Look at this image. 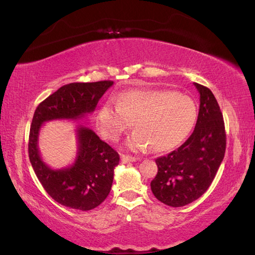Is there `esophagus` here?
Masks as SVG:
<instances>
[{
	"label": "esophagus",
	"mask_w": 255,
	"mask_h": 255,
	"mask_svg": "<svg viewBox=\"0 0 255 255\" xmlns=\"http://www.w3.org/2000/svg\"><path fill=\"white\" fill-rule=\"evenodd\" d=\"M120 159H122V163H124V164H127V163H133V161L138 160L137 157L127 156V155H122V157H120Z\"/></svg>",
	"instance_id": "1"
}]
</instances>
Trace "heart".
Here are the masks:
<instances>
[{"mask_svg":"<svg viewBox=\"0 0 255 255\" xmlns=\"http://www.w3.org/2000/svg\"><path fill=\"white\" fill-rule=\"evenodd\" d=\"M197 110L188 96L165 90L126 91L117 104L108 100L97 114V127L112 141H117L131 127L127 145L133 150L152 148L168 151L180 145L196 123Z\"/></svg>","mask_w":255,"mask_h":255,"instance_id":"heart-1","label":"heart"}]
</instances>
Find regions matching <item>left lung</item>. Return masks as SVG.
<instances>
[{"instance_id":"8db88e82","label":"left lung","mask_w":255,"mask_h":255,"mask_svg":"<svg viewBox=\"0 0 255 255\" xmlns=\"http://www.w3.org/2000/svg\"><path fill=\"white\" fill-rule=\"evenodd\" d=\"M200 94L195 129L177 149L156 159L150 188L157 200L173 207L196 201L210 187L224 158L226 135L223 115L213 92L194 82Z\"/></svg>"}]
</instances>
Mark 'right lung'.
<instances>
[{
  "label": "right lung",
  "instance_id": "right-lung-1",
  "mask_svg": "<svg viewBox=\"0 0 255 255\" xmlns=\"http://www.w3.org/2000/svg\"><path fill=\"white\" fill-rule=\"evenodd\" d=\"M113 85L110 80L69 83L35 109L29 136L31 165L45 192L63 206L90 211L100 205L112 189L119 155L90 128L79 125L76 130L78 151L75 163L66 168L52 169L39 152L40 129L51 120H80L95 112L99 99Z\"/></svg>",
  "mask_w": 255,
  "mask_h": 255
}]
</instances>
